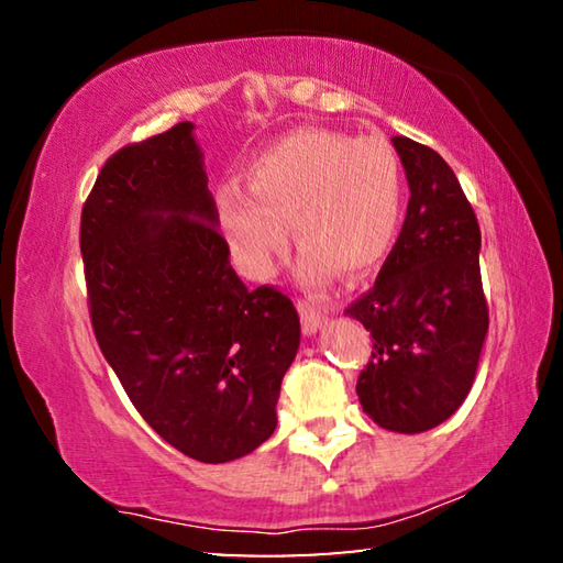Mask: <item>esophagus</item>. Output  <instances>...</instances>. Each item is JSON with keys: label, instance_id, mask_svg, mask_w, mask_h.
I'll use <instances>...</instances> for the list:
<instances>
[{"label": "esophagus", "instance_id": "esophagus-1", "mask_svg": "<svg viewBox=\"0 0 563 563\" xmlns=\"http://www.w3.org/2000/svg\"><path fill=\"white\" fill-rule=\"evenodd\" d=\"M298 310H300V322H302V330L305 335H312L318 328H322V322L328 320L325 310H320L318 305H312L308 300H300L298 302Z\"/></svg>", "mask_w": 563, "mask_h": 563}]
</instances>
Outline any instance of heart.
I'll return each mask as SVG.
<instances>
[{
	"label": "heart",
	"mask_w": 563,
	"mask_h": 563,
	"mask_svg": "<svg viewBox=\"0 0 563 563\" xmlns=\"http://www.w3.org/2000/svg\"><path fill=\"white\" fill-rule=\"evenodd\" d=\"M405 203V170L379 136L350 139L298 129L245 168V188L223 186L216 211L245 275L268 280L288 251V225L312 280L362 278L393 247Z\"/></svg>",
	"instance_id": "obj_1"
}]
</instances>
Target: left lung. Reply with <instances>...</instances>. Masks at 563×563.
Returning a JSON list of instances; mask_svg holds the SVG:
<instances>
[{
  "instance_id": "1",
  "label": "left lung",
  "mask_w": 563,
  "mask_h": 563,
  "mask_svg": "<svg viewBox=\"0 0 563 563\" xmlns=\"http://www.w3.org/2000/svg\"><path fill=\"white\" fill-rule=\"evenodd\" d=\"M409 203L402 231L373 288L345 310L373 335L357 397L375 424L417 434L442 424L466 399L489 330L482 288V233L454 170L407 136Z\"/></svg>"
}]
</instances>
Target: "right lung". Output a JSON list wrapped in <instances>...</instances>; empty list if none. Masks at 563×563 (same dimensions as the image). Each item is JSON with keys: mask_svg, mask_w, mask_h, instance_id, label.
I'll list each match as a JSON object with an SVG mask.
<instances>
[{"mask_svg": "<svg viewBox=\"0 0 563 563\" xmlns=\"http://www.w3.org/2000/svg\"><path fill=\"white\" fill-rule=\"evenodd\" d=\"M194 123L119 148L81 211L91 328L133 407L190 460L251 454L300 345L292 300L228 261Z\"/></svg>", "mask_w": 563, "mask_h": 563, "instance_id": "obj_1", "label": "right lung"}]
</instances>
